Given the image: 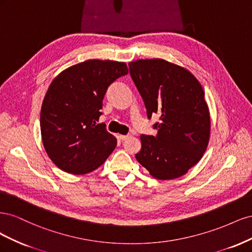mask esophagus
<instances>
[{"label": "esophagus", "instance_id": "obj_1", "mask_svg": "<svg viewBox=\"0 0 252 252\" xmlns=\"http://www.w3.org/2000/svg\"><path fill=\"white\" fill-rule=\"evenodd\" d=\"M119 138L122 140V141H125V140H127L128 138H130V134H127V135H123V134H121Z\"/></svg>", "mask_w": 252, "mask_h": 252}]
</instances>
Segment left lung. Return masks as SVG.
Segmentation results:
<instances>
[{
  "instance_id": "8db88e82",
  "label": "left lung",
  "mask_w": 252,
  "mask_h": 252,
  "mask_svg": "<svg viewBox=\"0 0 252 252\" xmlns=\"http://www.w3.org/2000/svg\"><path fill=\"white\" fill-rule=\"evenodd\" d=\"M129 71L143 97L147 117L159 116L157 135L140 136L138 162L158 180L184 175L203 157L210 116L200 82L186 68L163 59L136 60Z\"/></svg>"
}]
</instances>
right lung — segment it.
Instances as JSON below:
<instances>
[{
    "mask_svg": "<svg viewBox=\"0 0 252 252\" xmlns=\"http://www.w3.org/2000/svg\"><path fill=\"white\" fill-rule=\"evenodd\" d=\"M127 73L123 62L87 60L51 82L42 104L41 134L45 150L60 169L89 173L116 148L117 139L96 122L108 86Z\"/></svg>",
    "mask_w": 252,
    "mask_h": 252,
    "instance_id": "right-lung-1",
    "label": "right lung"
}]
</instances>
